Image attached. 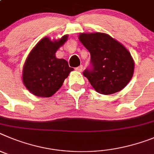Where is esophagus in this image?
Returning a JSON list of instances; mask_svg holds the SVG:
<instances>
[{"mask_svg": "<svg viewBox=\"0 0 154 154\" xmlns=\"http://www.w3.org/2000/svg\"><path fill=\"white\" fill-rule=\"evenodd\" d=\"M76 70H77V71H79V72L82 71V70H83V65H80V66L77 67V68H76Z\"/></svg>", "mask_w": 154, "mask_h": 154, "instance_id": "34e87169", "label": "esophagus"}]
</instances>
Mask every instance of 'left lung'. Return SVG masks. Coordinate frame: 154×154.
I'll use <instances>...</instances> for the list:
<instances>
[{
  "label": "left lung",
  "mask_w": 154,
  "mask_h": 154,
  "mask_svg": "<svg viewBox=\"0 0 154 154\" xmlns=\"http://www.w3.org/2000/svg\"><path fill=\"white\" fill-rule=\"evenodd\" d=\"M79 39L91 54V67L83 72L99 94L119 92L130 82L134 63L120 43L103 33L80 34Z\"/></svg>",
  "instance_id": "1"
}]
</instances>
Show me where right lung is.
<instances>
[{
	"label": "right lung",
	"mask_w": 154,
	"mask_h": 154,
	"mask_svg": "<svg viewBox=\"0 0 154 154\" xmlns=\"http://www.w3.org/2000/svg\"><path fill=\"white\" fill-rule=\"evenodd\" d=\"M67 40L65 35L59 41L44 37L31 51L23 69V82L30 93L50 97L61 87L74 69L64 59H58L55 53Z\"/></svg>",
	"instance_id": "right-lung-1"
}]
</instances>
